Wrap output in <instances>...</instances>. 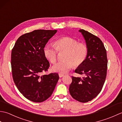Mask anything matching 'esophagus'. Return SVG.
Here are the masks:
<instances>
[{"label":"esophagus","instance_id":"34e87169","mask_svg":"<svg viewBox=\"0 0 122 122\" xmlns=\"http://www.w3.org/2000/svg\"><path fill=\"white\" fill-rule=\"evenodd\" d=\"M59 76L60 77H62L64 76V74H62V73H59Z\"/></svg>","mask_w":122,"mask_h":122}]
</instances>
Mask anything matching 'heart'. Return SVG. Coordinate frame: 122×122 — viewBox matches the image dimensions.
<instances>
[{
	"instance_id": "b5f03b06",
	"label": "heart",
	"mask_w": 122,
	"mask_h": 122,
	"mask_svg": "<svg viewBox=\"0 0 122 122\" xmlns=\"http://www.w3.org/2000/svg\"><path fill=\"white\" fill-rule=\"evenodd\" d=\"M54 46L49 45L43 48L45 58L52 63L56 61L57 51H65L62 61L59 62L52 66L54 72L66 73L71 69L73 65L78 66L84 62L88 53L87 46L84 43L79 42L76 39L64 37L56 40Z\"/></svg>"
}]
</instances>
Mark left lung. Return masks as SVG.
Instances as JSON below:
<instances>
[{
  "instance_id": "left-lung-1",
  "label": "left lung",
  "mask_w": 122,
  "mask_h": 122,
  "mask_svg": "<svg viewBox=\"0 0 122 122\" xmlns=\"http://www.w3.org/2000/svg\"><path fill=\"white\" fill-rule=\"evenodd\" d=\"M88 48L84 62L77 66L75 72L84 76H72L69 92L74 99L86 103L99 94L107 76V51L102 41L97 36L83 29H80Z\"/></svg>"
}]
</instances>
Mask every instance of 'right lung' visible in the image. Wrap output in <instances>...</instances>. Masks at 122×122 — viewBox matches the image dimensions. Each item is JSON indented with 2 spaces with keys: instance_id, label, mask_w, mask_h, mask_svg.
Segmentation results:
<instances>
[{
  "instance_id": "add662e5",
  "label": "right lung",
  "mask_w": 122,
  "mask_h": 122,
  "mask_svg": "<svg viewBox=\"0 0 122 122\" xmlns=\"http://www.w3.org/2000/svg\"><path fill=\"white\" fill-rule=\"evenodd\" d=\"M56 30H36L18 39L11 51L13 80L20 92L30 101L42 102L52 94L58 73L41 76L50 66L43 48Z\"/></svg>"
}]
</instances>
